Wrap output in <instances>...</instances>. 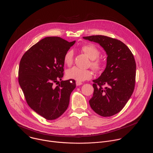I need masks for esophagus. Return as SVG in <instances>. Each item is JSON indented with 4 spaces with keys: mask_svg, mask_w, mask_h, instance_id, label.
<instances>
[{
    "mask_svg": "<svg viewBox=\"0 0 153 153\" xmlns=\"http://www.w3.org/2000/svg\"><path fill=\"white\" fill-rule=\"evenodd\" d=\"M76 85H77V86H79V85H82V83L81 82H79V81H76Z\"/></svg>",
    "mask_w": 153,
    "mask_h": 153,
    "instance_id": "esophagus-1",
    "label": "esophagus"
}]
</instances>
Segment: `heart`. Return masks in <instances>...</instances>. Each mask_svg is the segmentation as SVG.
Returning <instances> with one entry per match:
<instances>
[{
	"instance_id": "obj_1",
	"label": "heart",
	"mask_w": 153,
	"mask_h": 153,
	"mask_svg": "<svg viewBox=\"0 0 153 153\" xmlns=\"http://www.w3.org/2000/svg\"><path fill=\"white\" fill-rule=\"evenodd\" d=\"M83 52H84L91 59V67L96 70H100L102 68V62L97 58L100 55V50L94 44H87L82 47ZM74 52L72 50H69L65 54L63 62L65 65L70 66L73 62ZM93 72L89 70H84L77 67H73L66 71V76L68 79H74L79 82H82L89 80L93 77Z\"/></svg>"
}]
</instances>
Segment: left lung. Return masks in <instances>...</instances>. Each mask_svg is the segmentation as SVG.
Here are the masks:
<instances>
[{
    "label": "left lung",
    "mask_w": 153,
    "mask_h": 153,
    "mask_svg": "<svg viewBox=\"0 0 153 153\" xmlns=\"http://www.w3.org/2000/svg\"><path fill=\"white\" fill-rule=\"evenodd\" d=\"M83 38L99 43L108 56L105 70L93 80L94 93L89 102L99 115L112 116L122 110L134 91L136 73L134 56L117 39L102 35Z\"/></svg>",
    "instance_id": "obj_1"
}]
</instances>
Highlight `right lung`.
Wrapping results in <instances>:
<instances>
[{
  "label": "right lung",
  "mask_w": 153,
  "mask_h": 153,
  "mask_svg": "<svg viewBox=\"0 0 153 153\" xmlns=\"http://www.w3.org/2000/svg\"><path fill=\"white\" fill-rule=\"evenodd\" d=\"M76 41L69 42L59 37H47L27 51L19 68V83L29 106L47 120H54L67 110L73 79L62 80L65 54Z\"/></svg>",
  "instance_id": "obj_1"
}]
</instances>
